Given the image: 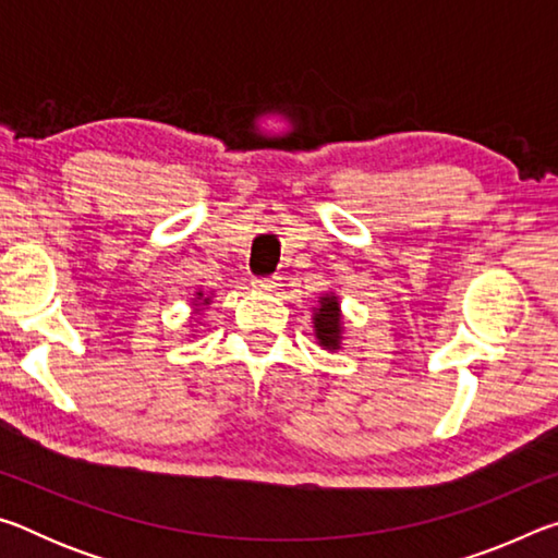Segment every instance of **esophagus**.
<instances>
[{
    "label": "esophagus",
    "mask_w": 558,
    "mask_h": 558,
    "mask_svg": "<svg viewBox=\"0 0 558 558\" xmlns=\"http://www.w3.org/2000/svg\"><path fill=\"white\" fill-rule=\"evenodd\" d=\"M253 286V290H258V292H272L278 288V280L276 278H256L251 282Z\"/></svg>",
    "instance_id": "esophagus-1"
}]
</instances>
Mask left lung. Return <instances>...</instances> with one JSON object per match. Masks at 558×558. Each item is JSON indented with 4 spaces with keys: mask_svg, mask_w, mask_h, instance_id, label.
<instances>
[{
    "mask_svg": "<svg viewBox=\"0 0 558 558\" xmlns=\"http://www.w3.org/2000/svg\"><path fill=\"white\" fill-rule=\"evenodd\" d=\"M313 332L317 344L327 349V352H339L344 342V313L342 300L335 290H327L317 298V305L313 307Z\"/></svg>",
    "mask_w": 558,
    "mask_h": 558,
    "instance_id": "1",
    "label": "left lung"
}]
</instances>
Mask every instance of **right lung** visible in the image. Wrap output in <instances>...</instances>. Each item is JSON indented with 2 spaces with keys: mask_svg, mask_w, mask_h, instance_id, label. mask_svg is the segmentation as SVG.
Masks as SVG:
<instances>
[{
  "mask_svg": "<svg viewBox=\"0 0 558 558\" xmlns=\"http://www.w3.org/2000/svg\"><path fill=\"white\" fill-rule=\"evenodd\" d=\"M211 302H214V292H209V295H204V290H196L192 302H189V305H192V317H189V319H192V323H199L202 313L211 305ZM189 327H194V325H189Z\"/></svg>",
  "mask_w": 558,
  "mask_h": 558,
  "instance_id": "add662e5",
  "label": "right lung"
}]
</instances>
